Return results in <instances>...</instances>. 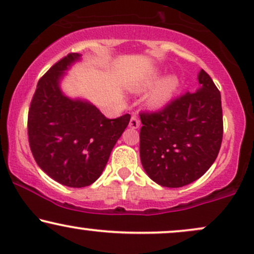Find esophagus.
<instances>
[{"label": "esophagus", "mask_w": 254, "mask_h": 254, "mask_svg": "<svg viewBox=\"0 0 254 254\" xmlns=\"http://www.w3.org/2000/svg\"><path fill=\"white\" fill-rule=\"evenodd\" d=\"M129 127L133 128V129H136V128L140 127V120L138 118H136L135 115H133L132 118H130V121H129Z\"/></svg>", "instance_id": "esophagus-1"}]
</instances>
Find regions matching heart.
<instances>
[{
	"label": "heart",
	"instance_id": "1",
	"mask_svg": "<svg viewBox=\"0 0 254 254\" xmlns=\"http://www.w3.org/2000/svg\"><path fill=\"white\" fill-rule=\"evenodd\" d=\"M159 77L160 73H152L151 76L148 77V78H146L145 82L142 83L141 89H147L153 84H156L158 79H159ZM180 84V78H178L176 74H170V76L165 77L163 80H160L147 98L148 107L153 109H158L162 108L165 104H168L170 101H171V98L174 97L176 91L178 90Z\"/></svg>",
	"mask_w": 254,
	"mask_h": 254
}]
</instances>
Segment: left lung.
Returning <instances> with one entry per match:
<instances>
[{
    "mask_svg": "<svg viewBox=\"0 0 254 254\" xmlns=\"http://www.w3.org/2000/svg\"><path fill=\"white\" fill-rule=\"evenodd\" d=\"M199 88L153 113H141L140 159L152 181L181 188L202 177L215 162L222 142L221 94L201 70Z\"/></svg>",
    "mask_w": 254,
    "mask_h": 254,
    "instance_id": "1",
    "label": "left lung"
}]
</instances>
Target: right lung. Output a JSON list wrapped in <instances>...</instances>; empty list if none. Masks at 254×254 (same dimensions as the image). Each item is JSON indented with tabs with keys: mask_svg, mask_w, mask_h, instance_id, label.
<instances>
[{
	"mask_svg": "<svg viewBox=\"0 0 254 254\" xmlns=\"http://www.w3.org/2000/svg\"><path fill=\"white\" fill-rule=\"evenodd\" d=\"M78 53H68L39 79L28 110V141L35 162L63 186L83 188L102 174L129 114L108 119L91 103L71 100L59 82Z\"/></svg>",
	"mask_w": 254,
	"mask_h": 254,
	"instance_id": "obj_1",
	"label": "right lung"
}]
</instances>
